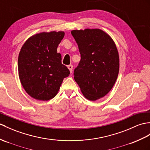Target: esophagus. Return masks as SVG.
Returning a JSON list of instances; mask_svg holds the SVG:
<instances>
[{"instance_id":"esophagus-1","label":"esophagus","mask_w":150,"mask_h":150,"mask_svg":"<svg viewBox=\"0 0 150 150\" xmlns=\"http://www.w3.org/2000/svg\"><path fill=\"white\" fill-rule=\"evenodd\" d=\"M68 69H69V71H70V72L72 73V71H73V65H72V64L68 65Z\"/></svg>"}]
</instances>
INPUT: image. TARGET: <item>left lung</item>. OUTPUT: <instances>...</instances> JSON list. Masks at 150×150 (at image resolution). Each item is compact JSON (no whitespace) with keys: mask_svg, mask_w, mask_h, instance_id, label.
<instances>
[{"mask_svg":"<svg viewBox=\"0 0 150 150\" xmlns=\"http://www.w3.org/2000/svg\"><path fill=\"white\" fill-rule=\"evenodd\" d=\"M81 54L74 79L83 96L91 101L102 98L112 88L119 73L116 45L107 34L95 29L71 32Z\"/></svg>","mask_w":150,"mask_h":150,"instance_id":"1","label":"left lung"}]
</instances>
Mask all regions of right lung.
Returning <instances> with one entry per match:
<instances>
[{
  "label": "right lung",
  "instance_id": "1",
  "mask_svg": "<svg viewBox=\"0 0 150 150\" xmlns=\"http://www.w3.org/2000/svg\"><path fill=\"white\" fill-rule=\"evenodd\" d=\"M64 33H41L29 38L21 48L18 59V75L24 89L38 100L54 98L63 79L70 72L61 62L57 53L59 44Z\"/></svg>",
  "mask_w": 150,
  "mask_h": 150
}]
</instances>
